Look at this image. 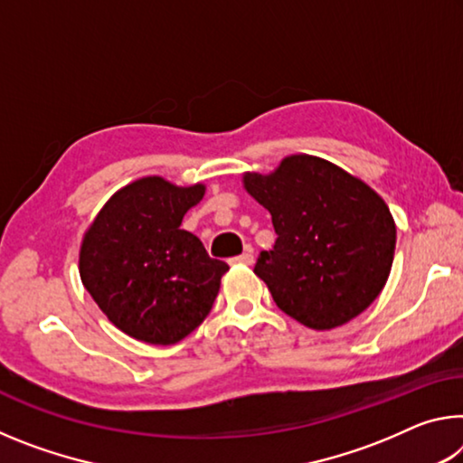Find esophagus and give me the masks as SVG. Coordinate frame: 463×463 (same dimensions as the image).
<instances>
[{
	"instance_id": "obj_1",
	"label": "esophagus",
	"mask_w": 463,
	"mask_h": 463,
	"mask_svg": "<svg viewBox=\"0 0 463 463\" xmlns=\"http://www.w3.org/2000/svg\"><path fill=\"white\" fill-rule=\"evenodd\" d=\"M232 263H245V265H250V263H253V250L245 249L239 257H234Z\"/></svg>"
}]
</instances>
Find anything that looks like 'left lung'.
<instances>
[{
	"label": "left lung",
	"mask_w": 463,
	"mask_h": 463,
	"mask_svg": "<svg viewBox=\"0 0 463 463\" xmlns=\"http://www.w3.org/2000/svg\"><path fill=\"white\" fill-rule=\"evenodd\" d=\"M242 185L269 210L278 234L253 271L279 310L331 331L380 296L394 261L396 224L370 185L312 155H289L268 175L247 171Z\"/></svg>",
	"instance_id": "1"
}]
</instances>
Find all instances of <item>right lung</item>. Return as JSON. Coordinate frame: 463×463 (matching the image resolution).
Listing matches in <instances>:
<instances>
[{
  "instance_id": "right-lung-1",
  "label": "right lung",
  "mask_w": 463,
  "mask_h": 463,
  "mask_svg": "<svg viewBox=\"0 0 463 463\" xmlns=\"http://www.w3.org/2000/svg\"><path fill=\"white\" fill-rule=\"evenodd\" d=\"M206 185H175L140 177L109 198L80 249V276L109 323L143 343L174 345L213 310L221 278L213 260L182 221Z\"/></svg>"
}]
</instances>
